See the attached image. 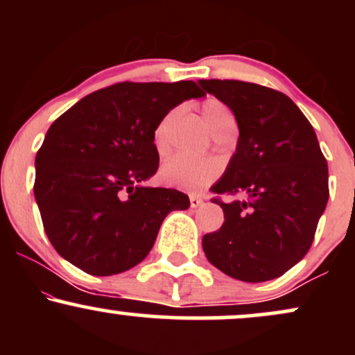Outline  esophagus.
I'll return each instance as SVG.
<instances>
[{"mask_svg": "<svg viewBox=\"0 0 355 355\" xmlns=\"http://www.w3.org/2000/svg\"><path fill=\"white\" fill-rule=\"evenodd\" d=\"M203 205V200L197 195H190V207L191 209H198V207Z\"/></svg>", "mask_w": 355, "mask_h": 355, "instance_id": "34e87169", "label": "esophagus"}]
</instances>
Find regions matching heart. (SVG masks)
Wrapping results in <instances>:
<instances>
[{
	"label": "heart",
	"instance_id": "obj_1",
	"mask_svg": "<svg viewBox=\"0 0 355 355\" xmlns=\"http://www.w3.org/2000/svg\"><path fill=\"white\" fill-rule=\"evenodd\" d=\"M173 113L166 115L160 123L157 125L153 133L155 146L158 150H165L166 141H168V128L172 121ZM202 116L205 120L210 132L220 128L227 121L234 120L230 110L222 103V101L209 98L202 105ZM220 166L211 158H197L190 155H175V157L166 160L160 170V177L166 185L182 189L187 191H197L207 187L217 178Z\"/></svg>",
	"mask_w": 355,
	"mask_h": 355
}]
</instances>
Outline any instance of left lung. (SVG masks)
<instances>
[{"label": "left lung", "instance_id": "left-lung-1", "mask_svg": "<svg viewBox=\"0 0 355 355\" xmlns=\"http://www.w3.org/2000/svg\"><path fill=\"white\" fill-rule=\"evenodd\" d=\"M232 110L239 125L235 153L215 193L225 222L203 235L211 266L243 282L284 275L304 259L329 200L327 162L312 125L284 93L239 80H198Z\"/></svg>", "mask_w": 355, "mask_h": 355}]
</instances>
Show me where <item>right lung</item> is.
<instances>
[{
	"label": "right lung",
	"mask_w": 355,
	"mask_h": 355,
	"mask_svg": "<svg viewBox=\"0 0 355 355\" xmlns=\"http://www.w3.org/2000/svg\"><path fill=\"white\" fill-rule=\"evenodd\" d=\"M205 95L193 81L116 83L53 121L35 158V198L64 260L92 275L121 274L152 250L162 222L190 200L145 182L158 170L153 133L170 110Z\"/></svg>",
	"instance_id": "obj_1"
}]
</instances>
